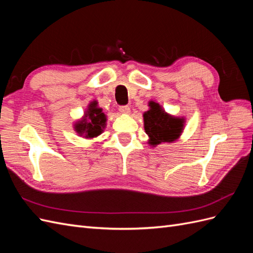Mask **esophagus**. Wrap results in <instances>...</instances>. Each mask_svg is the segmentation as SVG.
I'll list each match as a JSON object with an SVG mask.
<instances>
[{"instance_id": "1", "label": "esophagus", "mask_w": 253, "mask_h": 253, "mask_svg": "<svg viewBox=\"0 0 253 253\" xmlns=\"http://www.w3.org/2000/svg\"><path fill=\"white\" fill-rule=\"evenodd\" d=\"M119 112L121 114H129V112H131V109H129L128 105H120L119 106Z\"/></svg>"}]
</instances>
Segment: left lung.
Instances as JSON below:
<instances>
[{
  "label": "left lung",
  "instance_id": "1",
  "mask_svg": "<svg viewBox=\"0 0 253 253\" xmlns=\"http://www.w3.org/2000/svg\"><path fill=\"white\" fill-rule=\"evenodd\" d=\"M150 106L151 110L143 114L144 129L150 137L149 143L156 145L174 141L181 133L183 120L169 116L158 103L152 101Z\"/></svg>",
  "mask_w": 253,
  "mask_h": 253
}]
</instances>
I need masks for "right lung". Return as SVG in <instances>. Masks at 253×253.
Here are the masks:
<instances>
[{
	"label": "right lung",
	"mask_w": 253,
	"mask_h": 253,
	"mask_svg": "<svg viewBox=\"0 0 253 253\" xmlns=\"http://www.w3.org/2000/svg\"><path fill=\"white\" fill-rule=\"evenodd\" d=\"M96 105V101L89 104V109L85 115V117H88V122H86V119H84L76 126V131L79 134H85V137H87V138H93V137L101 134L106 121L105 115L102 113V110L97 109Z\"/></svg>",
	"instance_id": "1"
}]
</instances>
